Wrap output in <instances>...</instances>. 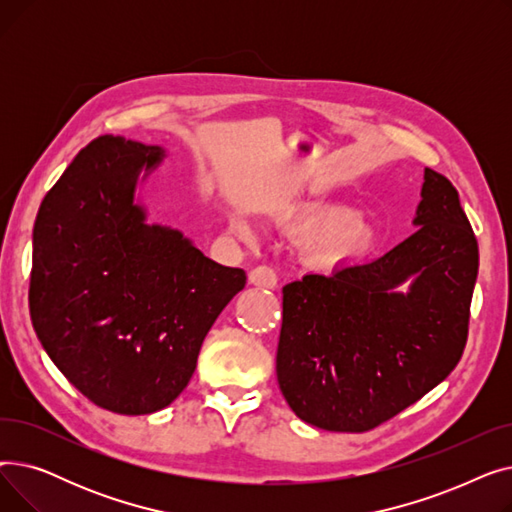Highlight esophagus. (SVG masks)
<instances>
[{"label":"esophagus","instance_id":"34e87169","mask_svg":"<svg viewBox=\"0 0 512 512\" xmlns=\"http://www.w3.org/2000/svg\"><path fill=\"white\" fill-rule=\"evenodd\" d=\"M249 282L255 286H261V288H276L278 276L270 265H257L255 270H251V274H249Z\"/></svg>","mask_w":512,"mask_h":512}]
</instances>
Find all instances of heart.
<instances>
[{"mask_svg": "<svg viewBox=\"0 0 512 512\" xmlns=\"http://www.w3.org/2000/svg\"><path fill=\"white\" fill-rule=\"evenodd\" d=\"M319 222L328 228H336L328 238V247L334 255L353 257L367 249L369 240H371L369 230L363 224L355 222V213L351 209H344V207L332 209V211L321 215ZM236 230L247 232L245 226H240V224H236Z\"/></svg>", "mask_w": 512, "mask_h": 512, "instance_id": "obj_1", "label": "heart"}]
</instances>
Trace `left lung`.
<instances>
[{
  "mask_svg": "<svg viewBox=\"0 0 512 512\" xmlns=\"http://www.w3.org/2000/svg\"><path fill=\"white\" fill-rule=\"evenodd\" d=\"M417 232L375 261L282 288L276 373L299 419L363 434L436 388L461 361L477 238L452 182L425 168ZM409 277L407 295L395 286Z\"/></svg>",
  "mask_w": 512,
  "mask_h": 512,
  "instance_id": "8db88e82",
  "label": "left lung"
}]
</instances>
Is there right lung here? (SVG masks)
Returning <instances> with one entry per match:
<instances>
[{
    "label": "right lung",
    "mask_w": 512,
    "mask_h": 512,
    "mask_svg": "<svg viewBox=\"0 0 512 512\" xmlns=\"http://www.w3.org/2000/svg\"><path fill=\"white\" fill-rule=\"evenodd\" d=\"M159 147L103 134L45 195L33 232L29 307L49 359L93 405L118 415L168 407L222 309L247 284L132 203Z\"/></svg>",
    "instance_id": "right-lung-1"
}]
</instances>
